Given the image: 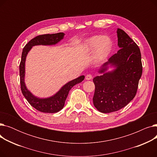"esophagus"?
Returning <instances> with one entry per match:
<instances>
[{
  "instance_id": "34e87169",
  "label": "esophagus",
  "mask_w": 157,
  "mask_h": 157,
  "mask_svg": "<svg viewBox=\"0 0 157 157\" xmlns=\"http://www.w3.org/2000/svg\"><path fill=\"white\" fill-rule=\"evenodd\" d=\"M92 79V76L91 75V74H87V75L86 76V80H90Z\"/></svg>"
}]
</instances>
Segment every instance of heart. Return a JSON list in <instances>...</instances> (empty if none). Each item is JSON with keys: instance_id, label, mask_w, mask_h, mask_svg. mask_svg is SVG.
I'll return each instance as SVG.
<instances>
[{"instance_id": "1", "label": "heart", "mask_w": 157, "mask_h": 157, "mask_svg": "<svg viewBox=\"0 0 157 157\" xmlns=\"http://www.w3.org/2000/svg\"><path fill=\"white\" fill-rule=\"evenodd\" d=\"M113 42L108 36H94L88 38L86 41V48L90 52L95 51L98 59H103L111 52Z\"/></svg>"}]
</instances>
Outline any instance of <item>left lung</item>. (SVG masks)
Wrapping results in <instances>:
<instances>
[{
  "label": "left lung",
  "mask_w": 157,
  "mask_h": 157,
  "mask_svg": "<svg viewBox=\"0 0 157 157\" xmlns=\"http://www.w3.org/2000/svg\"><path fill=\"white\" fill-rule=\"evenodd\" d=\"M117 32L120 49L101 66L102 75L93 79L94 105L103 113L118 111L133 99L143 72L139 48L125 32L118 29ZM109 67L114 69L107 72Z\"/></svg>",
  "instance_id": "obj_1"
}]
</instances>
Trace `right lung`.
I'll list each match as a JSON object with an SVG mask.
<instances>
[{
    "mask_svg": "<svg viewBox=\"0 0 157 157\" xmlns=\"http://www.w3.org/2000/svg\"><path fill=\"white\" fill-rule=\"evenodd\" d=\"M65 34L62 32L53 34H43L38 36L31 39L25 46L20 64V76L21 90L23 96L29 103L34 108L43 113H54L60 111L64 106L66 98L67 97L71 89L76 84H78L85 79V76H81L64 85L55 95L48 98H39L33 95L27 89L25 83V73L26 57L31 48L37 45H55L63 39Z\"/></svg>",
    "mask_w": 157,
    "mask_h": 157,
    "instance_id": "1",
    "label": "right lung"
}]
</instances>
